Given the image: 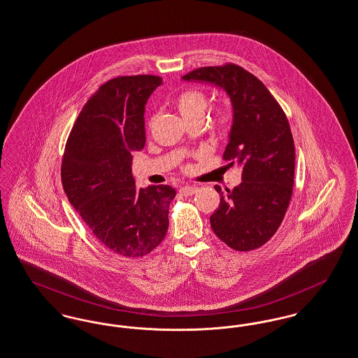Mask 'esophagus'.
Segmentation results:
<instances>
[{
    "instance_id": "obj_1",
    "label": "esophagus",
    "mask_w": 358,
    "mask_h": 358,
    "mask_svg": "<svg viewBox=\"0 0 358 358\" xmlns=\"http://www.w3.org/2000/svg\"><path fill=\"white\" fill-rule=\"evenodd\" d=\"M197 190H199V187L196 185L180 186V193L184 196H193Z\"/></svg>"
}]
</instances>
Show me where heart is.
I'll return each instance as SVG.
<instances>
[{
	"label": "heart",
	"mask_w": 358,
	"mask_h": 358,
	"mask_svg": "<svg viewBox=\"0 0 358 358\" xmlns=\"http://www.w3.org/2000/svg\"><path fill=\"white\" fill-rule=\"evenodd\" d=\"M176 106L185 121L202 120L209 106V100L200 90H184L176 99ZM231 117L227 109H218L215 115L213 130L218 137H224L229 131ZM152 120L149 121V127Z\"/></svg>",
	"instance_id": "1"
}]
</instances>
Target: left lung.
<instances>
[{
    "label": "left lung",
    "instance_id": "8db88e82",
    "mask_svg": "<svg viewBox=\"0 0 358 358\" xmlns=\"http://www.w3.org/2000/svg\"><path fill=\"white\" fill-rule=\"evenodd\" d=\"M182 80L227 92L233 124L224 159L243 169V182L224 196L210 215L215 236L238 252L255 250L280 228L293 193L294 141L285 113L256 76L234 64L205 66Z\"/></svg>",
    "mask_w": 358,
    "mask_h": 358
}]
</instances>
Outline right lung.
I'll return each mask as SVG.
<instances>
[{"label":"right lung","mask_w":358,"mask_h":358,"mask_svg":"<svg viewBox=\"0 0 358 358\" xmlns=\"http://www.w3.org/2000/svg\"><path fill=\"white\" fill-rule=\"evenodd\" d=\"M162 78L150 74L109 80L87 100L68 137L61 180L68 200L105 248L143 257L165 238L176 190H137L133 153L145 146V105Z\"/></svg>","instance_id":"right-lung-1"}]
</instances>
